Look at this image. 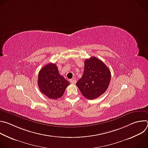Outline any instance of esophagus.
Wrapping results in <instances>:
<instances>
[{"label": "esophagus", "mask_w": 148, "mask_h": 148, "mask_svg": "<svg viewBox=\"0 0 148 148\" xmlns=\"http://www.w3.org/2000/svg\"><path fill=\"white\" fill-rule=\"evenodd\" d=\"M70 81L71 84H75L76 83V80L75 79H71L70 80Z\"/></svg>", "instance_id": "obj_1"}]
</instances>
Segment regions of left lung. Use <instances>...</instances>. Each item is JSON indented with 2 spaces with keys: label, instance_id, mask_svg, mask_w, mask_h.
<instances>
[{
  "label": "left lung",
  "instance_id": "left-lung-1",
  "mask_svg": "<svg viewBox=\"0 0 148 148\" xmlns=\"http://www.w3.org/2000/svg\"><path fill=\"white\" fill-rule=\"evenodd\" d=\"M111 78L110 69L95 57L86 59L82 77L76 83L81 92L88 99H94L107 90Z\"/></svg>",
  "mask_w": 148,
  "mask_h": 148
}]
</instances>
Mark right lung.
<instances>
[{
	"label": "right lung",
	"mask_w": 148,
	"mask_h": 148,
	"mask_svg": "<svg viewBox=\"0 0 148 148\" xmlns=\"http://www.w3.org/2000/svg\"><path fill=\"white\" fill-rule=\"evenodd\" d=\"M38 86L40 91L48 98L57 99L62 96L70 82L60 75L56 64L49 63L38 73Z\"/></svg>",
	"instance_id": "1"
}]
</instances>
